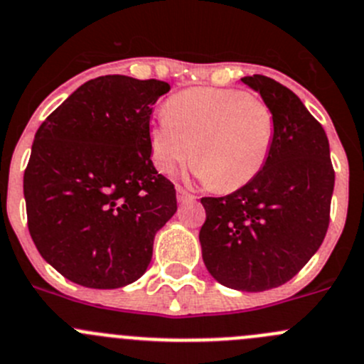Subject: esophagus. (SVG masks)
Wrapping results in <instances>:
<instances>
[{
    "label": "esophagus",
    "mask_w": 364,
    "mask_h": 364,
    "mask_svg": "<svg viewBox=\"0 0 364 364\" xmlns=\"http://www.w3.org/2000/svg\"><path fill=\"white\" fill-rule=\"evenodd\" d=\"M176 193H178V200H179V203H186V200H193V199H196V197H193L192 193L186 192V190L181 188V186H178V188H176Z\"/></svg>",
    "instance_id": "34e87169"
}]
</instances>
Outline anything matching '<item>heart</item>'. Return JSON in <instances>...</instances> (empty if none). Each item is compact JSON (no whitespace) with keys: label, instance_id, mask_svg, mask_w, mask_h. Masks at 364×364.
Listing matches in <instances>:
<instances>
[{"label":"heart","instance_id":"1","mask_svg":"<svg viewBox=\"0 0 364 364\" xmlns=\"http://www.w3.org/2000/svg\"><path fill=\"white\" fill-rule=\"evenodd\" d=\"M165 112L149 129L151 160L161 174L192 158L197 178L229 193L267 165L274 115L259 97L235 88H188L174 94Z\"/></svg>","mask_w":364,"mask_h":364}]
</instances>
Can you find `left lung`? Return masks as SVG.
I'll return each mask as SVG.
<instances>
[{
    "mask_svg": "<svg viewBox=\"0 0 364 364\" xmlns=\"http://www.w3.org/2000/svg\"><path fill=\"white\" fill-rule=\"evenodd\" d=\"M243 83L274 115L263 171L224 197H203V261L215 281L238 291L288 283L315 256L329 228L334 171L329 140L290 88L254 74Z\"/></svg>",
    "mask_w": 364,
    "mask_h": 364,
    "instance_id": "left-lung-1",
    "label": "left lung"
}]
</instances>
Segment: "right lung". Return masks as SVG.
Segmentation results:
<instances>
[{"instance_id": "obj_1", "label": "right lung", "mask_w": 364, "mask_h": 364, "mask_svg": "<svg viewBox=\"0 0 364 364\" xmlns=\"http://www.w3.org/2000/svg\"><path fill=\"white\" fill-rule=\"evenodd\" d=\"M160 80L100 76L76 88L37 129L24 171L28 229L41 256L97 290L144 276L156 232L178 210L174 185L151 161Z\"/></svg>"}]
</instances>
